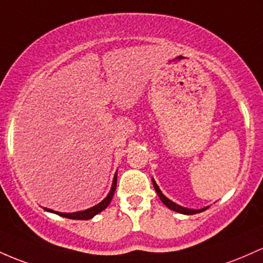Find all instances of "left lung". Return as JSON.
I'll return each instance as SVG.
<instances>
[{
  "label": "left lung",
  "instance_id": "8db88e82",
  "mask_svg": "<svg viewBox=\"0 0 263 263\" xmlns=\"http://www.w3.org/2000/svg\"><path fill=\"white\" fill-rule=\"evenodd\" d=\"M152 181H153V186H154L155 191H156V193H158V196L160 197L161 202H163L164 205L166 206V208H169L170 210L176 211V212H179V214H184V215H195V214H199V212H202V211L208 210V209H209V206H206V208L197 209V210H195V209H187V208H184V206H180V205H178V203L171 201L170 199H167V197L165 196L163 193H161V190H160V189H159L158 184H156L154 179H152Z\"/></svg>",
  "mask_w": 263,
  "mask_h": 263
}]
</instances>
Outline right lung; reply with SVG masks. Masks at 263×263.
Instances as JSON below:
<instances>
[{"label": "right lung", "instance_id": "right-lung-1", "mask_svg": "<svg viewBox=\"0 0 263 263\" xmlns=\"http://www.w3.org/2000/svg\"><path fill=\"white\" fill-rule=\"evenodd\" d=\"M117 176L118 175L116 173V174H114L113 184H111L110 191H109L108 195L105 196V199L102 200V201H100L99 203H97V205H94L93 208H89V209H87V210H83V211H77V212H60V211L51 210V209H47V208H43V209L46 211H48V212H53V214H55V215H60V216H62V217H67V219L90 220L92 217L96 216V215H98L99 212L105 210V209L108 208L109 203H110L111 199H113L114 191H116V189H117Z\"/></svg>", "mask_w": 263, "mask_h": 263}]
</instances>
